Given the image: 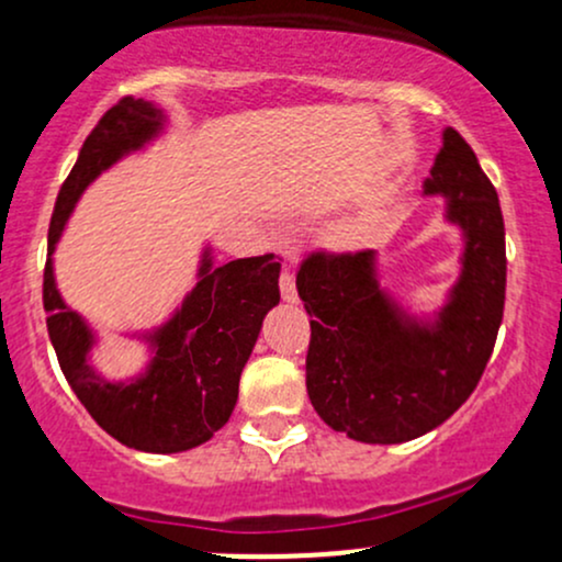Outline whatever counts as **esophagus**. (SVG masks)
<instances>
[{"label": "esophagus", "mask_w": 562, "mask_h": 562, "mask_svg": "<svg viewBox=\"0 0 562 562\" xmlns=\"http://www.w3.org/2000/svg\"><path fill=\"white\" fill-rule=\"evenodd\" d=\"M280 293L288 303L299 301V293H295V280H293V274L288 272V269H282V274H280Z\"/></svg>", "instance_id": "obj_1"}]
</instances>
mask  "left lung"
Returning <instances> with one entry per match:
<instances>
[{
  "label": "left lung",
  "instance_id": "left-lung-1",
  "mask_svg": "<svg viewBox=\"0 0 562 562\" xmlns=\"http://www.w3.org/2000/svg\"><path fill=\"white\" fill-rule=\"evenodd\" d=\"M428 195L465 232L462 277L436 327L406 319L375 280L372 250H312L295 288L312 317L306 391L317 415L364 443H402L449 420L492 357L505 312V222L494 184L457 128H443Z\"/></svg>",
  "mask_w": 562,
  "mask_h": 562
}]
</instances>
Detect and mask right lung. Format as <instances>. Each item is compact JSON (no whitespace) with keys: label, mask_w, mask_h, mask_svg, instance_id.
<instances>
[{"label":"right lung","mask_w":562,"mask_h":562,"mask_svg":"<svg viewBox=\"0 0 562 562\" xmlns=\"http://www.w3.org/2000/svg\"><path fill=\"white\" fill-rule=\"evenodd\" d=\"M160 126L150 102L121 97L97 121L79 160L57 192L47 250L53 254L74 203L100 171L124 153L137 150ZM280 256L263 254L211 267L205 256L200 282L173 319L153 335L156 359L132 385L105 383L89 370L92 333L63 303L53 261L44 263V312L57 362L79 402L102 430L139 451L171 454L200 447L229 420L240 389V372L259 338L267 312L280 303Z\"/></svg>","instance_id":"obj_1"}]
</instances>
